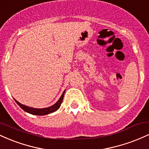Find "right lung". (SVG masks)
Segmentation results:
<instances>
[{
    "label": "right lung",
    "instance_id": "obj_1",
    "mask_svg": "<svg viewBox=\"0 0 149 149\" xmlns=\"http://www.w3.org/2000/svg\"><path fill=\"white\" fill-rule=\"evenodd\" d=\"M65 93V90L63 92L62 95L60 97V98L59 99V100L56 102L55 104H53V105L51 106V107H47V108H43V109H36V108H33V107H29L28 106H25L24 104H22L21 103L17 102L16 100L15 102L20 107L23 109L24 111L26 112L32 114V115H37V116H44V115H47V114H49L51 113H53L56 111H57L58 109H59L60 107L61 104L62 103L63 99H64V95Z\"/></svg>",
    "mask_w": 149,
    "mask_h": 149
}]
</instances>
